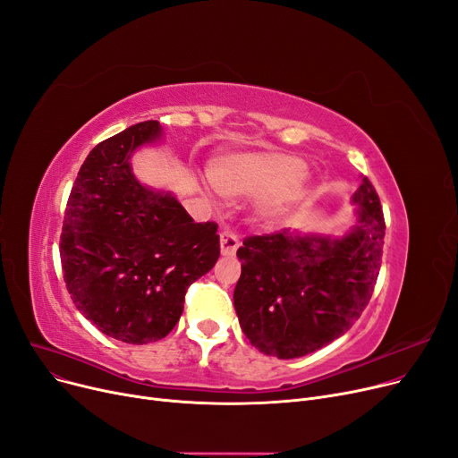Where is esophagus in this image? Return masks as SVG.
I'll return each mask as SVG.
<instances>
[{"label": "esophagus", "mask_w": 458, "mask_h": 458, "mask_svg": "<svg viewBox=\"0 0 458 458\" xmlns=\"http://www.w3.org/2000/svg\"><path fill=\"white\" fill-rule=\"evenodd\" d=\"M239 249V237L232 230H223L221 233V252L223 256H233L235 250Z\"/></svg>", "instance_id": "esophagus-1"}]
</instances>
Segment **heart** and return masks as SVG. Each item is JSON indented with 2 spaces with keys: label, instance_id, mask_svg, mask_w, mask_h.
Returning <instances> with one entry per match:
<instances>
[{
  "label": "heart",
  "instance_id": "b5f03b06",
  "mask_svg": "<svg viewBox=\"0 0 458 458\" xmlns=\"http://www.w3.org/2000/svg\"><path fill=\"white\" fill-rule=\"evenodd\" d=\"M211 180L228 197H266V215H276L304 191V161L284 154H233L216 159Z\"/></svg>",
  "mask_w": 458,
  "mask_h": 458
}]
</instances>
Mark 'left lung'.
Masks as SVG:
<instances>
[{
	"mask_svg": "<svg viewBox=\"0 0 458 458\" xmlns=\"http://www.w3.org/2000/svg\"><path fill=\"white\" fill-rule=\"evenodd\" d=\"M358 225L345 237L282 232L249 235L237 249L239 325L263 354L314 352L345 334L368 306L384 247V213L364 176L354 192Z\"/></svg>",
	"mask_w": 458,
	"mask_h": 458,
	"instance_id": "1",
	"label": "left lung"
}]
</instances>
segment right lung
<instances>
[{
  "label": "right lung",
  "mask_w": 458,
  "mask_h": 458,
  "mask_svg": "<svg viewBox=\"0 0 458 458\" xmlns=\"http://www.w3.org/2000/svg\"><path fill=\"white\" fill-rule=\"evenodd\" d=\"M159 137L157 120H147L96 144L72 187L59 243L76 308L133 345L176 327L187 287L221 254L216 223H195L171 192L135 180L133 150Z\"/></svg>",
  "instance_id": "add662e5"
}]
</instances>
